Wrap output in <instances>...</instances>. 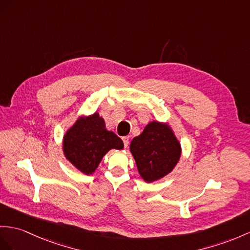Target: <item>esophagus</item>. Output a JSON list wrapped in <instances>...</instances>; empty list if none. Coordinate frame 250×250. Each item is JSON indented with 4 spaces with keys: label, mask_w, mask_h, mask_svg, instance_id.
Returning a JSON list of instances; mask_svg holds the SVG:
<instances>
[{
    "label": "esophagus",
    "mask_w": 250,
    "mask_h": 250,
    "mask_svg": "<svg viewBox=\"0 0 250 250\" xmlns=\"http://www.w3.org/2000/svg\"><path fill=\"white\" fill-rule=\"evenodd\" d=\"M122 140H123L125 147H127V146H128V144H129V137H127V136L123 137V138H122Z\"/></svg>",
    "instance_id": "34e87169"
}]
</instances>
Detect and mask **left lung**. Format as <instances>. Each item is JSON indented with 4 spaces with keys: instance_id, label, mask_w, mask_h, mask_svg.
<instances>
[{
    "instance_id": "left-lung-1",
    "label": "left lung",
    "mask_w": 250,
    "mask_h": 250,
    "mask_svg": "<svg viewBox=\"0 0 250 250\" xmlns=\"http://www.w3.org/2000/svg\"><path fill=\"white\" fill-rule=\"evenodd\" d=\"M130 151L141 177L151 182L172 171L179 160L181 148L172 129L154 121L141 135L132 139Z\"/></svg>"
}]
</instances>
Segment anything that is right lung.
<instances>
[{
    "label": "right lung",
    "mask_w": 250,
    "mask_h": 250,
    "mask_svg": "<svg viewBox=\"0 0 250 250\" xmlns=\"http://www.w3.org/2000/svg\"><path fill=\"white\" fill-rule=\"evenodd\" d=\"M123 141L108 131L99 113L81 118L63 137V153L73 166L84 174H92L108 150L122 149Z\"/></svg>",
    "instance_id": "right-lung-1"
}]
</instances>
